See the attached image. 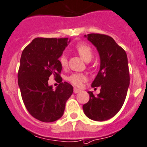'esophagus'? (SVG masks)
Here are the masks:
<instances>
[{"label": "esophagus", "mask_w": 147, "mask_h": 147, "mask_svg": "<svg viewBox=\"0 0 147 147\" xmlns=\"http://www.w3.org/2000/svg\"><path fill=\"white\" fill-rule=\"evenodd\" d=\"M73 92H74V93H78V92H80V90L75 88H74V90H73Z\"/></svg>", "instance_id": "1"}]
</instances>
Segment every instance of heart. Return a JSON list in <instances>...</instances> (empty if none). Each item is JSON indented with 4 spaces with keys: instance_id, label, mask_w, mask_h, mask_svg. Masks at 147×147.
I'll list each match as a JSON object with an SVG mask.
<instances>
[{
    "instance_id": "obj_1",
    "label": "heart",
    "mask_w": 147,
    "mask_h": 147,
    "mask_svg": "<svg viewBox=\"0 0 147 147\" xmlns=\"http://www.w3.org/2000/svg\"><path fill=\"white\" fill-rule=\"evenodd\" d=\"M75 50L77 51L80 56L85 62H90L93 57V52L90 47L85 43H80L75 47ZM59 62L62 67L65 68L67 66V58L65 54H62L59 57ZM87 76L83 73L75 72L72 73L67 77V80L75 87H81L82 84L86 81Z\"/></svg>"
}]
</instances>
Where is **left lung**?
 <instances>
[{
    "instance_id": "obj_1",
    "label": "left lung",
    "mask_w": 147,
    "mask_h": 147,
    "mask_svg": "<svg viewBox=\"0 0 147 147\" xmlns=\"http://www.w3.org/2000/svg\"><path fill=\"white\" fill-rule=\"evenodd\" d=\"M85 36L99 52L100 67L91 86H100V92L95 95L90 91L88 92L90 100L82 108L89 119L103 121L113 117L126 99L130 83L127 55L124 49L109 36L89 34Z\"/></svg>"
}]
</instances>
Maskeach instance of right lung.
<instances>
[{"mask_svg": "<svg viewBox=\"0 0 147 147\" xmlns=\"http://www.w3.org/2000/svg\"><path fill=\"white\" fill-rule=\"evenodd\" d=\"M67 43L68 38L37 37L21 54L18 83L23 102L28 113L42 122L60 119L67 100L73 92L72 85L62 82L60 76L62 66L59 57ZM50 76L60 82L55 91L48 85Z\"/></svg>", "mask_w": 147, "mask_h": 147, "instance_id": "1", "label": "right lung"}]
</instances>
